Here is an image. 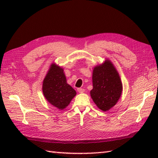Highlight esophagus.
Wrapping results in <instances>:
<instances>
[{
  "instance_id": "esophagus-1",
  "label": "esophagus",
  "mask_w": 158,
  "mask_h": 158,
  "mask_svg": "<svg viewBox=\"0 0 158 158\" xmlns=\"http://www.w3.org/2000/svg\"><path fill=\"white\" fill-rule=\"evenodd\" d=\"M77 91H78L79 93H83L85 91V89H83V88H78V89H77Z\"/></svg>"
}]
</instances>
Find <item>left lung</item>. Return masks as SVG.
Segmentation results:
<instances>
[{
  "label": "left lung",
  "instance_id": "8db88e82",
  "mask_svg": "<svg viewBox=\"0 0 158 158\" xmlns=\"http://www.w3.org/2000/svg\"><path fill=\"white\" fill-rule=\"evenodd\" d=\"M92 83L90 95L100 109L106 111L116 105L123 88L119 73L110 60L94 68Z\"/></svg>",
  "mask_w": 158,
  "mask_h": 158
}]
</instances>
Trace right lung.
I'll use <instances>...</instances> for the list:
<instances>
[{
  "label": "right lung",
  "instance_id": "right-lung-1",
  "mask_svg": "<svg viewBox=\"0 0 158 158\" xmlns=\"http://www.w3.org/2000/svg\"><path fill=\"white\" fill-rule=\"evenodd\" d=\"M43 92L48 101L58 109L68 106L77 94L76 91L66 82L61 67L52 64L43 82Z\"/></svg>",
  "mask_w": 158,
  "mask_h": 158
}]
</instances>
